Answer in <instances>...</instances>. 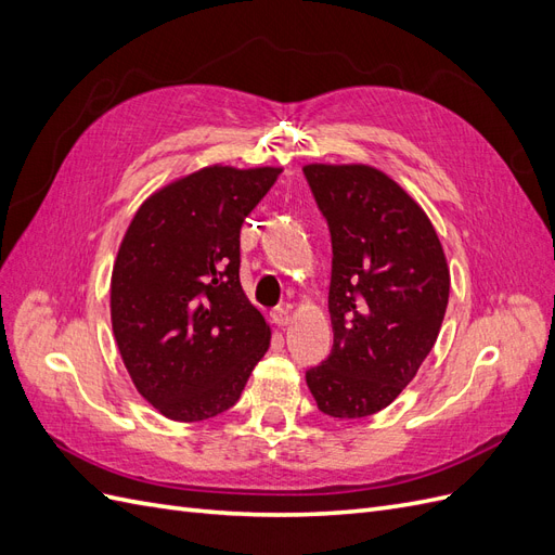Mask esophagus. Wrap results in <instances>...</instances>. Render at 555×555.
Masks as SVG:
<instances>
[{"mask_svg":"<svg viewBox=\"0 0 555 555\" xmlns=\"http://www.w3.org/2000/svg\"><path fill=\"white\" fill-rule=\"evenodd\" d=\"M271 317H273V322H275L278 326H287V324L292 322V310H289V306L275 308V310L271 312Z\"/></svg>","mask_w":555,"mask_h":555,"instance_id":"1","label":"esophagus"}]
</instances>
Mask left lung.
I'll return each mask as SVG.
<instances>
[{
  "label": "left lung",
  "instance_id": "left-lung-1",
  "mask_svg": "<svg viewBox=\"0 0 555 555\" xmlns=\"http://www.w3.org/2000/svg\"><path fill=\"white\" fill-rule=\"evenodd\" d=\"M306 180L331 231L333 349L306 373L317 408L371 416L398 398L438 340L449 268L422 206L363 164H308Z\"/></svg>",
  "mask_w": 555,
  "mask_h": 555
}]
</instances>
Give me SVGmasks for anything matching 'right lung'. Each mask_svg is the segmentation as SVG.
I'll return each instance as SVG.
<instances>
[{
    "label": "right lung",
    "mask_w": 555,
    "mask_h": 555,
    "mask_svg": "<svg viewBox=\"0 0 555 555\" xmlns=\"http://www.w3.org/2000/svg\"><path fill=\"white\" fill-rule=\"evenodd\" d=\"M282 169L208 166L133 215L111 278V322L139 393L173 422L238 402L271 345L241 287V227Z\"/></svg>",
    "instance_id": "obj_1"
}]
</instances>
